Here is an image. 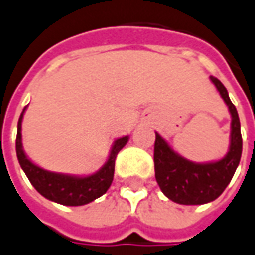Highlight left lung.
<instances>
[{"mask_svg": "<svg viewBox=\"0 0 255 255\" xmlns=\"http://www.w3.org/2000/svg\"><path fill=\"white\" fill-rule=\"evenodd\" d=\"M211 81L228 105L232 116L230 146L226 156L218 162L194 163L176 153L156 132L153 152L155 177L162 193L181 205H202L216 200L230 183L242 157L243 141L236 107L230 102L222 82L215 77H211Z\"/></svg>", "mask_w": 255, "mask_h": 255, "instance_id": "8db88e82", "label": "left lung"}]
</instances>
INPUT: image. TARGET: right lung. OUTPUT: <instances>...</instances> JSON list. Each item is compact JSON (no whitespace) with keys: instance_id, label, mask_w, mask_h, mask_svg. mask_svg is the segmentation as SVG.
<instances>
[{"instance_id":"add662e5","label":"right lung","mask_w":255,"mask_h":255,"mask_svg":"<svg viewBox=\"0 0 255 255\" xmlns=\"http://www.w3.org/2000/svg\"><path fill=\"white\" fill-rule=\"evenodd\" d=\"M26 107L20 114L18 121V134H16V156L22 170L32 183V186L39 193L50 201H54L61 205L68 207H79L89 204L92 201L99 198L100 195L109 190L112 186L114 177V164L116 157L126 143L128 142V136L119 138L114 142L113 148L110 150V156L107 159L105 166L96 173L86 177H78V176H69L62 173H53V171L44 170L39 166L30 162L23 152L22 146V119L25 113Z\"/></svg>"}]
</instances>
